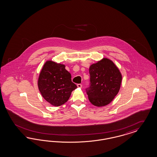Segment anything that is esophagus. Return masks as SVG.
<instances>
[{"label": "esophagus", "mask_w": 157, "mask_h": 157, "mask_svg": "<svg viewBox=\"0 0 157 157\" xmlns=\"http://www.w3.org/2000/svg\"><path fill=\"white\" fill-rule=\"evenodd\" d=\"M77 86H78V87H79V88H82V85L81 84H78Z\"/></svg>", "instance_id": "esophagus-1"}]
</instances>
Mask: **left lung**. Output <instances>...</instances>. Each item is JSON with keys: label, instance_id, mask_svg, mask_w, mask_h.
Returning <instances> with one entry per match:
<instances>
[{"label": "left lung", "instance_id": "1", "mask_svg": "<svg viewBox=\"0 0 157 157\" xmlns=\"http://www.w3.org/2000/svg\"><path fill=\"white\" fill-rule=\"evenodd\" d=\"M90 86L87 90L90 102L98 107L111 103L118 93L122 76L118 67L108 58H103L89 67Z\"/></svg>", "mask_w": 157, "mask_h": 157}]
</instances>
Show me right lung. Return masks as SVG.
<instances>
[{"label": "right lung", "instance_id": "right-lung-1", "mask_svg": "<svg viewBox=\"0 0 157 157\" xmlns=\"http://www.w3.org/2000/svg\"><path fill=\"white\" fill-rule=\"evenodd\" d=\"M38 86L44 99L55 107L65 104L77 88L65 65L52 60L44 63L38 78Z\"/></svg>", "mask_w": 157, "mask_h": 157}]
</instances>
